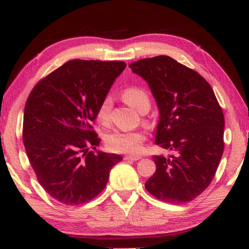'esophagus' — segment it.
I'll return each instance as SVG.
<instances>
[{"label":"esophagus","instance_id":"obj_1","mask_svg":"<svg viewBox=\"0 0 249 249\" xmlns=\"http://www.w3.org/2000/svg\"><path fill=\"white\" fill-rule=\"evenodd\" d=\"M141 158H142L141 156H129V155L125 156L124 157L125 160H132V161H136V160H140Z\"/></svg>","mask_w":249,"mask_h":249}]
</instances>
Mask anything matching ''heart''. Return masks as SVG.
Here are the masks:
<instances>
[{"mask_svg": "<svg viewBox=\"0 0 249 249\" xmlns=\"http://www.w3.org/2000/svg\"><path fill=\"white\" fill-rule=\"evenodd\" d=\"M122 99L126 103L137 111H142L146 107H149V96L147 92L140 87H129L122 93ZM111 111V99L107 98L101 102L96 111V117L100 122H107ZM145 141V134L141 130L134 132H120L115 130L108 134L105 138L107 147L115 153L123 154H138L142 150V142Z\"/></svg>", "mask_w": 249, "mask_h": 249, "instance_id": "b5f03b06", "label": "heart"}]
</instances>
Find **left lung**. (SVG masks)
Returning <instances> with one entry per match:
<instances>
[{"label":"left lung","mask_w":249,"mask_h":249,"mask_svg":"<svg viewBox=\"0 0 249 249\" xmlns=\"http://www.w3.org/2000/svg\"><path fill=\"white\" fill-rule=\"evenodd\" d=\"M148 83L159 109L155 142L172 155L154 156L145 188L158 200L187 203L213 180L224 150V115L209 82L168 56L129 65Z\"/></svg>","instance_id":"left-lung-1"}]
</instances>
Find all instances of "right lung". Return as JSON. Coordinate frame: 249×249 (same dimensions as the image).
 Here are the masks:
<instances>
[{"instance_id": "add662e5", "label": "right lung", "mask_w": 249, "mask_h": 249, "mask_svg": "<svg viewBox=\"0 0 249 249\" xmlns=\"http://www.w3.org/2000/svg\"><path fill=\"white\" fill-rule=\"evenodd\" d=\"M125 67L124 61L74 59L37 83L28 96L25 149L38 182L60 203L79 205L94 199L123 159L96 150L101 140L91 123Z\"/></svg>"}]
</instances>
